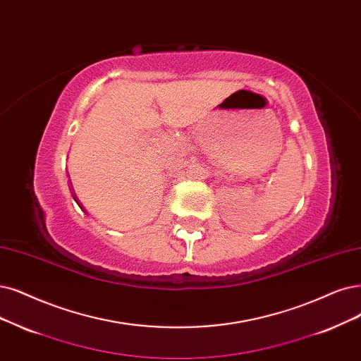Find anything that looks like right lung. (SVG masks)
I'll return each instance as SVG.
<instances>
[{
  "label": "right lung",
  "instance_id": "right-lung-1",
  "mask_svg": "<svg viewBox=\"0 0 361 361\" xmlns=\"http://www.w3.org/2000/svg\"><path fill=\"white\" fill-rule=\"evenodd\" d=\"M73 196H74V201H75V202H77V205H78V207H80V208H82V209H83V211H85V207H83V205H82V204H80V201H78V199H77V196H75V193H74V192H73ZM85 212H86V211H85Z\"/></svg>",
  "mask_w": 361,
  "mask_h": 361
}]
</instances>
